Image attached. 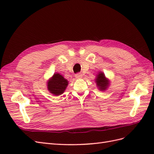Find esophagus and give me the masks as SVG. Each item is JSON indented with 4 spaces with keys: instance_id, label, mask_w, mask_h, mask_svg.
<instances>
[{
    "instance_id": "esophagus-1",
    "label": "esophagus",
    "mask_w": 154,
    "mask_h": 154,
    "mask_svg": "<svg viewBox=\"0 0 154 154\" xmlns=\"http://www.w3.org/2000/svg\"><path fill=\"white\" fill-rule=\"evenodd\" d=\"M75 77H76L77 79H81V78H82V74L77 73L76 75H75Z\"/></svg>"
}]
</instances>
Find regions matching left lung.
Here are the masks:
<instances>
[{"mask_svg": "<svg viewBox=\"0 0 154 154\" xmlns=\"http://www.w3.org/2000/svg\"><path fill=\"white\" fill-rule=\"evenodd\" d=\"M95 83L98 89L100 91H105L110 85V81L105 77V75L102 71H99L96 75Z\"/></svg>", "mask_w": 154, "mask_h": 154, "instance_id": "1", "label": "left lung"}]
</instances>
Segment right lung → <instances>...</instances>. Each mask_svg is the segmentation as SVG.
<instances>
[{"mask_svg": "<svg viewBox=\"0 0 154 154\" xmlns=\"http://www.w3.org/2000/svg\"><path fill=\"white\" fill-rule=\"evenodd\" d=\"M69 84V81L63 75L55 73L47 81V88L49 92L54 95L58 96L63 94Z\"/></svg>", "mask_w": 154, "mask_h": 154, "instance_id": "obj_1", "label": "right lung"}]
</instances>
